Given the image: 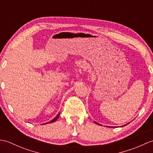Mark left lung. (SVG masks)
I'll return each mask as SVG.
<instances>
[{
    "label": "left lung",
    "instance_id": "left-lung-1",
    "mask_svg": "<svg viewBox=\"0 0 153 153\" xmlns=\"http://www.w3.org/2000/svg\"><path fill=\"white\" fill-rule=\"evenodd\" d=\"M95 123H97V124H98V125H100V124H99V123H97V122H95ZM128 123H126V125H123V126H126V125H128ZM109 128H110V126H109ZM111 128H114V127H111Z\"/></svg>",
    "mask_w": 153,
    "mask_h": 153
}]
</instances>
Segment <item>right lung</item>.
<instances>
[{"label":"right lung","instance_id":"1","mask_svg":"<svg viewBox=\"0 0 153 153\" xmlns=\"http://www.w3.org/2000/svg\"><path fill=\"white\" fill-rule=\"evenodd\" d=\"M59 116H60V113H58V115L55 117V118H54V119H53L51 120V121H50V122H47L46 123H53V122H55L56 121V120L58 118V117H59ZM44 124H45V123H44Z\"/></svg>","mask_w":153,"mask_h":153}]
</instances>
